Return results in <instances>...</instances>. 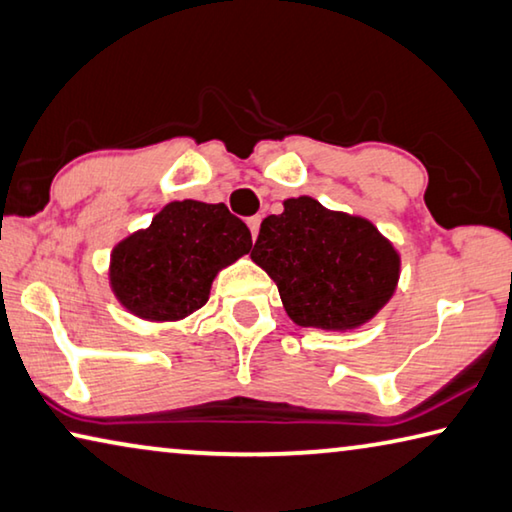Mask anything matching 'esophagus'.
<instances>
[{"instance_id": "1", "label": "esophagus", "mask_w": 512, "mask_h": 512, "mask_svg": "<svg viewBox=\"0 0 512 512\" xmlns=\"http://www.w3.org/2000/svg\"><path fill=\"white\" fill-rule=\"evenodd\" d=\"M259 223H262V218L259 216L248 218V227H250V234H253V239H257V234H259Z\"/></svg>"}]
</instances>
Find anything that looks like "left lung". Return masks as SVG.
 Wrapping results in <instances>:
<instances>
[{
    "mask_svg": "<svg viewBox=\"0 0 512 512\" xmlns=\"http://www.w3.org/2000/svg\"><path fill=\"white\" fill-rule=\"evenodd\" d=\"M266 216L250 259L278 285L296 326L330 332L369 323L394 296L401 255L369 218L287 198Z\"/></svg>",
    "mask_w": 512,
    "mask_h": 512,
    "instance_id": "obj_1",
    "label": "left lung"
}]
</instances>
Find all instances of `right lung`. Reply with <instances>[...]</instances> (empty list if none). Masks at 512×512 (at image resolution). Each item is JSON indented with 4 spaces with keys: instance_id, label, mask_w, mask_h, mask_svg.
I'll return each mask as SVG.
<instances>
[{
    "instance_id": "right-lung-1",
    "label": "right lung",
    "mask_w": 512,
    "mask_h": 512,
    "mask_svg": "<svg viewBox=\"0 0 512 512\" xmlns=\"http://www.w3.org/2000/svg\"><path fill=\"white\" fill-rule=\"evenodd\" d=\"M250 248L246 223L223 202L173 200L113 246L109 287L143 321H182L207 303L216 275Z\"/></svg>"
}]
</instances>
